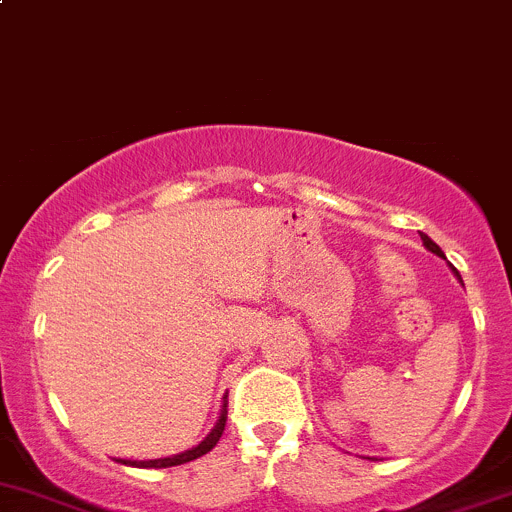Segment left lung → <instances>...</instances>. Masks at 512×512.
Instances as JSON below:
<instances>
[{"label": "left lung", "mask_w": 512, "mask_h": 512, "mask_svg": "<svg viewBox=\"0 0 512 512\" xmlns=\"http://www.w3.org/2000/svg\"><path fill=\"white\" fill-rule=\"evenodd\" d=\"M421 240H423V245H426V250H431L433 255H438V257H446V255H443V250H441V247H438L436 242L431 240V237H428V235H423V232H421ZM451 270H453V275H456L458 280H461V275H458V270H456V267H451ZM461 282H463V280H461Z\"/></svg>", "instance_id": "obj_1"}]
</instances>
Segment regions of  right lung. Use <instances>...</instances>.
<instances>
[{
	"label": "right lung",
	"mask_w": 512,
	"mask_h": 512,
	"mask_svg": "<svg viewBox=\"0 0 512 512\" xmlns=\"http://www.w3.org/2000/svg\"><path fill=\"white\" fill-rule=\"evenodd\" d=\"M225 421H227V401L223 404V409H220L218 423H215L213 431H210L198 446L190 448V451H183L178 453V456H170V458H156V461H126V458H121V463H126V466H136V468H170V466H180V463L195 461V458L205 456V453L213 451V448L218 446L220 436H223L225 431Z\"/></svg>",
	"instance_id": "right-lung-1"
}]
</instances>
